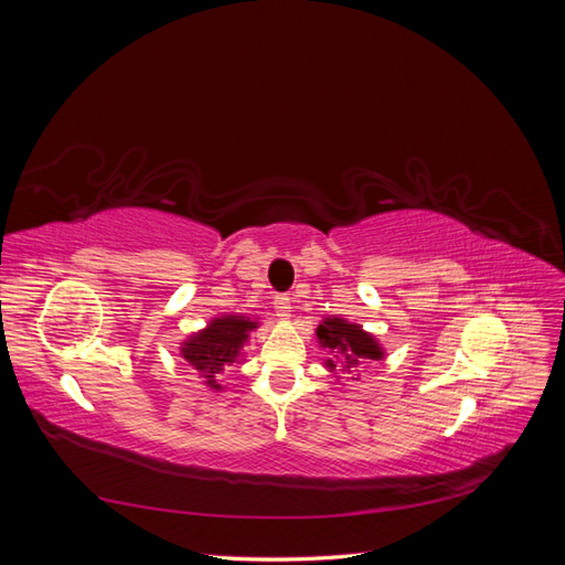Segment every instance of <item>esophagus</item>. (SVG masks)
I'll use <instances>...</instances> for the list:
<instances>
[{
	"label": "esophagus",
	"mask_w": 565,
	"mask_h": 565,
	"mask_svg": "<svg viewBox=\"0 0 565 565\" xmlns=\"http://www.w3.org/2000/svg\"><path fill=\"white\" fill-rule=\"evenodd\" d=\"M273 309H276V316L280 320H287L289 318V309H292V301H289L287 295H278L276 299H273Z\"/></svg>",
	"instance_id": "obj_1"
}]
</instances>
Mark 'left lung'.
Segmentation results:
<instances>
[{"mask_svg": "<svg viewBox=\"0 0 565 565\" xmlns=\"http://www.w3.org/2000/svg\"><path fill=\"white\" fill-rule=\"evenodd\" d=\"M316 337H318L320 349H324L332 355L322 365L334 374L337 370L353 374L370 363L384 361L386 355L380 339L372 332L363 330V324L349 322L347 318H339V316L322 318V322L316 330ZM351 380H358V377H351Z\"/></svg>", "mask_w": 565, "mask_h": 565, "instance_id": "obj_1", "label": "left lung"}]
</instances>
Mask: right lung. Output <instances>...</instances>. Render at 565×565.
<instances>
[{
    "label": "right lung",
    "mask_w": 565,
    "mask_h": 565,
    "mask_svg": "<svg viewBox=\"0 0 565 565\" xmlns=\"http://www.w3.org/2000/svg\"><path fill=\"white\" fill-rule=\"evenodd\" d=\"M259 318H249L243 313H224L212 318L202 330L191 332L179 347L183 361L191 365L202 384L210 391H224L221 386V372L241 363L245 358V347L249 334L259 328Z\"/></svg>",
    "instance_id": "right-lung-1"
}]
</instances>
